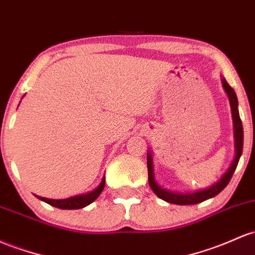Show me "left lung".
I'll list each match as a JSON object with an SVG mask.
<instances>
[{
	"instance_id": "obj_1",
	"label": "left lung",
	"mask_w": 255,
	"mask_h": 255,
	"mask_svg": "<svg viewBox=\"0 0 255 255\" xmlns=\"http://www.w3.org/2000/svg\"><path fill=\"white\" fill-rule=\"evenodd\" d=\"M223 86L225 92L228 93L229 100H230L231 105V113H232V120H234V133H235V147H236V155H235L234 161H232L230 168L226 170L225 174L223 175L218 183H215L213 186L208 187V189L201 190V191L196 192H173L168 191V190L161 189L157 184H156L155 179H153V169H152V159H151V153H147V174H149V185L152 191L155 192L156 196H158L159 198L164 200L166 202L173 203V205H179V206H186V205H196V203L203 202V201L208 200V198L214 197L215 195H218L219 192H222L225 189L226 185L230 183L232 174H234L235 169H236L237 164H239L240 157L242 155V149H243V127H242V121L240 119L239 114V103H237V97L235 93L234 89L231 88V86L226 82L225 80H223Z\"/></svg>"
}]
</instances>
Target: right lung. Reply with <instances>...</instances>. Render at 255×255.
Segmentation results:
<instances>
[{"label":"right lung","mask_w":255,"mask_h":255,"mask_svg":"<svg viewBox=\"0 0 255 255\" xmlns=\"http://www.w3.org/2000/svg\"><path fill=\"white\" fill-rule=\"evenodd\" d=\"M105 186V177L103 178L102 183L100 185L97 187L94 191L89 192V194H85V195H80V196H75V197H70V198H65V200H50V198H46V197H41V196H37L41 201H44L48 205L57 207V208L60 209H80L83 208V207L91 205L93 201H96L99 195L102 194V191L104 190Z\"/></svg>","instance_id":"obj_1"}]
</instances>
